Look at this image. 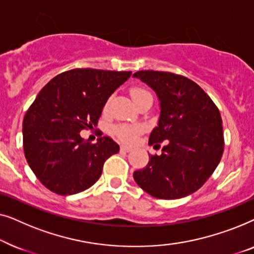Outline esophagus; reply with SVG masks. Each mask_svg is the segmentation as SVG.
<instances>
[{"label":"esophagus","instance_id":"obj_1","mask_svg":"<svg viewBox=\"0 0 254 254\" xmlns=\"http://www.w3.org/2000/svg\"><path fill=\"white\" fill-rule=\"evenodd\" d=\"M120 150L124 151V152H129V151H131V148L128 147V145H121Z\"/></svg>","mask_w":254,"mask_h":254}]
</instances>
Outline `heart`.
Listing matches in <instances>:
<instances>
[{"instance_id": "heart-1", "label": "heart", "mask_w": 254, "mask_h": 254, "mask_svg": "<svg viewBox=\"0 0 254 254\" xmlns=\"http://www.w3.org/2000/svg\"><path fill=\"white\" fill-rule=\"evenodd\" d=\"M145 95H150L147 90L142 88H133L130 90V96L133 100L140 99L141 97ZM142 130V127L140 126H129V125H120V126H117L114 128V133H116L118 136H119L121 140L130 142L133 141L135 137L137 136V134Z\"/></svg>"}]
</instances>
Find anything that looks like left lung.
Instances as JSON below:
<instances>
[{
  "mask_svg": "<svg viewBox=\"0 0 254 254\" xmlns=\"http://www.w3.org/2000/svg\"><path fill=\"white\" fill-rule=\"evenodd\" d=\"M133 76L150 86L159 100L161 113L149 144L166 143L161 156H149L147 166L134 172V180L157 199L190 195L207 182L223 154L220 111L185 76L154 70H141Z\"/></svg>",
  "mask_w": 254,
  "mask_h": 254,
  "instance_id": "1",
  "label": "left lung"
}]
</instances>
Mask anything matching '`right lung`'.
I'll return each mask as SVG.
<instances>
[{
	"instance_id": "right-lung-1",
	"label": "right lung",
	"mask_w": 254,
	"mask_h": 254,
	"mask_svg": "<svg viewBox=\"0 0 254 254\" xmlns=\"http://www.w3.org/2000/svg\"><path fill=\"white\" fill-rule=\"evenodd\" d=\"M131 71L72 69L51 79L34 99L23 120L24 154L45 187L70 195L91 187L104 163L119 151L109 136L96 143L79 131L96 126L109 97Z\"/></svg>"
}]
</instances>
